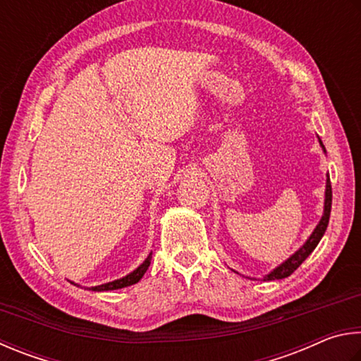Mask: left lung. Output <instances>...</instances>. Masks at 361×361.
Returning a JSON list of instances; mask_svg holds the SVG:
<instances>
[{"instance_id":"left-lung-1","label":"left lung","mask_w":361,"mask_h":361,"mask_svg":"<svg viewBox=\"0 0 361 361\" xmlns=\"http://www.w3.org/2000/svg\"><path fill=\"white\" fill-rule=\"evenodd\" d=\"M320 144H322V141H320ZM322 147H324V144H322ZM324 150H325V147H324ZM331 198H333L331 182H330V176H328L326 177V192H325V211H324V217H322V220L317 225V228L314 230L311 238L307 239L306 244L302 245V247L296 252V254L290 257L286 263L281 264V267H277L273 273L268 274L264 279L274 281V279H283V277H288L290 274L295 273V271L298 269L300 264L305 262L309 255L312 254V250L317 247V244L320 243L322 236L325 235L328 220H330V212H331Z\"/></svg>"}]
</instances>
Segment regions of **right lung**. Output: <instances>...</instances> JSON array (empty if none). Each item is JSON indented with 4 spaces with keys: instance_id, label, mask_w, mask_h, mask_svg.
Listing matches in <instances>:
<instances>
[{
    "instance_id": "1",
    "label": "right lung",
    "mask_w": 361,
    "mask_h": 361,
    "mask_svg": "<svg viewBox=\"0 0 361 361\" xmlns=\"http://www.w3.org/2000/svg\"><path fill=\"white\" fill-rule=\"evenodd\" d=\"M150 260H152V254L147 258H145V262L141 264V267L133 271L131 274L125 276V277H122V279H118V281L107 282V283H103V286H98V287H92L90 290H93V292H106V290H117V288L130 287V286H133V283H137L139 281L142 279V276H144L145 271L149 269Z\"/></svg>"
}]
</instances>
